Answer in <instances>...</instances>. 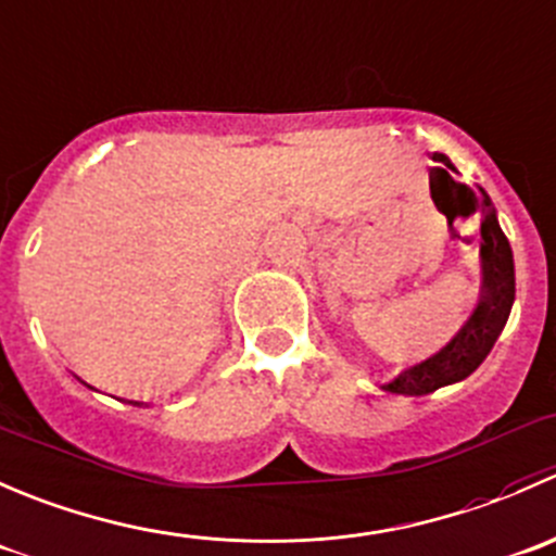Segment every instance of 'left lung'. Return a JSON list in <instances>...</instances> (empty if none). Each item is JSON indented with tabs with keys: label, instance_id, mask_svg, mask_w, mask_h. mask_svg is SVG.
Returning a JSON list of instances; mask_svg holds the SVG:
<instances>
[{
	"label": "left lung",
	"instance_id": "8db88e82",
	"mask_svg": "<svg viewBox=\"0 0 556 556\" xmlns=\"http://www.w3.org/2000/svg\"><path fill=\"white\" fill-rule=\"evenodd\" d=\"M432 162H441L443 167H435V169L446 175V178H452L446 169H454V164L448 162L446 153H432ZM478 191H481L478 200H481V213H483L481 300H478L476 311H472V316L467 318L465 327L459 329V332L454 334V338L448 340L438 354H432L430 359L403 370L394 381L383 383L387 392L419 397V394H430L435 392V389L448 387V383L463 381V378L470 376V372L486 359L494 340L500 338L505 321H508L510 305H514V296H516L514 254H510L508 238H505L503 229H500L492 200H489L483 189Z\"/></svg>",
	"mask_w": 556,
	"mask_h": 556
}]
</instances>
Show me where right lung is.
<instances>
[{"label":"right lung","mask_w":556,"mask_h":556,"mask_svg":"<svg viewBox=\"0 0 556 556\" xmlns=\"http://www.w3.org/2000/svg\"><path fill=\"white\" fill-rule=\"evenodd\" d=\"M129 403H131V405H142V403H137V400H129Z\"/></svg>","instance_id":"add662e5"}]
</instances>
